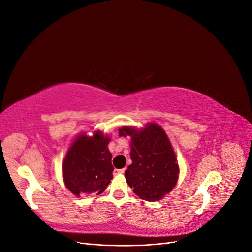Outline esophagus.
<instances>
[{
	"label": "esophagus",
	"instance_id": "obj_1",
	"mask_svg": "<svg viewBox=\"0 0 252 252\" xmlns=\"http://www.w3.org/2000/svg\"><path fill=\"white\" fill-rule=\"evenodd\" d=\"M124 172H125V168H122V169H114V174L124 173Z\"/></svg>",
	"mask_w": 252,
	"mask_h": 252
}]
</instances>
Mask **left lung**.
<instances>
[{
	"mask_svg": "<svg viewBox=\"0 0 252 252\" xmlns=\"http://www.w3.org/2000/svg\"><path fill=\"white\" fill-rule=\"evenodd\" d=\"M120 136H131L132 164L125 178L133 192L142 200L156 202L169 193L177 184L179 165L165 131L156 123L141 131L131 127L119 129Z\"/></svg>",
	"mask_w": 252,
	"mask_h": 252,
	"instance_id": "8db88e82",
	"label": "left lung"
}]
</instances>
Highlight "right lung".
<instances>
[{"label": "right lung", "instance_id": "add662e5", "mask_svg": "<svg viewBox=\"0 0 252 252\" xmlns=\"http://www.w3.org/2000/svg\"><path fill=\"white\" fill-rule=\"evenodd\" d=\"M109 142L96 131L93 136L81 134L72 143L63 163V179L74 195H98L107 188L113 171Z\"/></svg>", "mask_w": 252, "mask_h": 252}]
</instances>
